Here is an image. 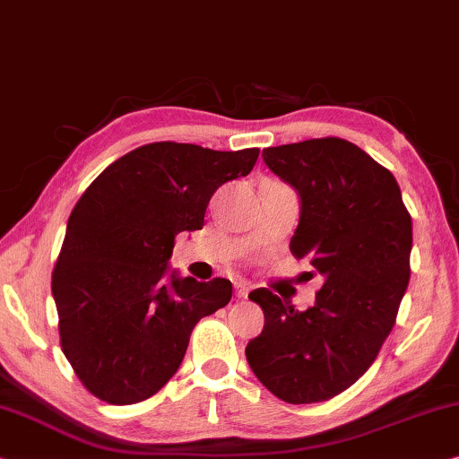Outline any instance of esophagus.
Listing matches in <instances>:
<instances>
[{
	"label": "esophagus",
	"mask_w": 459,
	"mask_h": 459,
	"mask_svg": "<svg viewBox=\"0 0 459 459\" xmlns=\"http://www.w3.org/2000/svg\"><path fill=\"white\" fill-rule=\"evenodd\" d=\"M234 288H236V296L238 298H242V300H244V298H248V291H250L248 283H246V281H236Z\"/></svg>",
	"instance_id": "obj_1"
}]
</instances>
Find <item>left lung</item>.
Segmentation results:
<instances>
[{
    "instance_id": "obj_1",
    "label": "left lung",
    "mask_w": 459,
    "mask_h": 459,
    "mask_svg": "<svg viewBox=\"0 0 459 459\" xmlns=\"http://www.w3.org/2000/svg\"><path fill=\"white\" fill-rule=\"evenodd\" d=\"M263 159L300 196L290 250L325 283L307 310L267 288L250 291L264 327L246 360L279 400L327 402L367 373L394 329L410 281L411 217L394 174L343 138L269 147Z\"/></svg>"
}]
</instances>
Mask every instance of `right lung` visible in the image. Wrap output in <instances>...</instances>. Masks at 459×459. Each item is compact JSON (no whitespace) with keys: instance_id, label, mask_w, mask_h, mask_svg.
<instances>
[{"instance_id":"right-lung-1","label":"right lung","mask_w":459,"mask_h":459,"mask_svg":"<svg viewBox=\"0 0 459 459\" xmlns=\"http://www.w3.org/2000/svg\"><path fill=\"white\" fill-rule=\"evenodd\" d=\"M258 149L151 143L119 157L70 213L51 275L59 340L99 400L155 395L184 360L203 316L231 300V281L168 277L174 240L203 230L219 186L248 176Z\"/></svg>"}]
</instances>
